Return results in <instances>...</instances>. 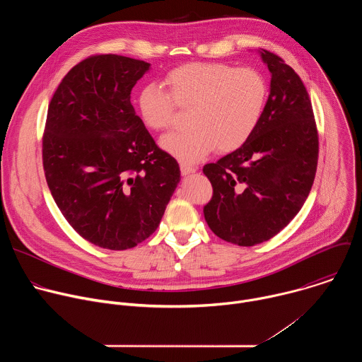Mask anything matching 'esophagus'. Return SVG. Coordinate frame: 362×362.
I'll return each mask as SVG.
<instances>
[{
    "label": "esophagus",
    "mask_w": 362,
    "mask_h": 362,
    "mask_svg": "<svg viewBox=\"0 0 362 362\" xmlns=\"http://www.w3.org/2000/svg\"><path fill=\"white\" fill-rule=\"evenodd\" d=\"M196 172V168H192V166H187V165H182L180 166V173H182V176H189V175H192V173H194Z\"/></svg>",
    "instance_id": "obj_1"
}]
</instances>
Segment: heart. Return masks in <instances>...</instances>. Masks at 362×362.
Instances as JSON below:
<instances>
[{"label":"heart","mask_w":362,"mask_h":362,"mask_svg":"<svg viewBox=\"0 0 362 362\" xmlns=\"http://www.w3.org/2000/svg\"><path fill=\"white\" fill-rule=\"evenodd\" d=\"M144 84L136 97L137 115L150 130L169 129L176 106L189 109L185 132L170 133L160 146L183 163H196L216 147L239 148L259 124L268 100V83L250 67L190 63L173 69L163 80Z\"/></svg>","instance_id":"b5f03b06"}]
</instances>
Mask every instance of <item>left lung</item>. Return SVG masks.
Segmentation results:
<instances>
[{
    "label": "left lung",
    "mask_w": 362,
    "mask_h": 362,
    "mask_svg": "<svg viewBox=\"0 0 362 362\" xmlns=\"http://www.w3.org/2000/svg\"><path fill=\"white\" fill-rule=\"evenodd\" d=\"M257 53L271 73L264 116L243 146L203 168L214 187L204 221L239 246L271 239L296 216L318 163V132L302 80L281 57Z\"/></svg>",
    "instance_id": "1"
}]
</instances>
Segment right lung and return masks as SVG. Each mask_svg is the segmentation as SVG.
Wrapping results in <instances>:
<instances>
[{
  "mask_svg": "<svg viewBox=\"0 0 362 362\" xmlns=\"http://www.w3.org/2000/svg\"><path fill=\"white\" fill-rule=\"evenodd\" d=\"M150 64L93 56L62 80L48 106L42 165L54 202L73 229L105 249L134 247L158 229L180 182L130 103Z\"/></svg>",
  "mask_w": 362,
  "mask_h": 362,
  "instance_id": "add662e5",
  "label": "right lung"
}]
</instances>
